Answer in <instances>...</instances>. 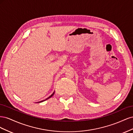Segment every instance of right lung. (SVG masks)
<instances>
[{"instance_id": "1", "label": "right lung", "mask_w": 133, "mask_h": 133, "mask_svg": "<svg viewBox=\"0 0 133 133\" xmlns=\"http://www.w3.org/2000/svg\"><path fill=\"white\" fill-rule=\"evenodd\" d=\"M54 92H53V94H51V95H50V96H49V97H48V98H46V99H45V100H42V101H41V102H38V103H41V102H44V101H45V100H47V99H49L50 98H51V96H53V95H54Z\"/></svg>"}]
</instances>
